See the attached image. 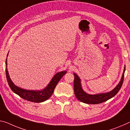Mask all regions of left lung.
I'll use <instances>...</instances> for the list:
<instances>
[{"instance_id":"obj_1","label":"left lung","mask_w":130,"mask_h":130,"mask_svg":"<svg viewBox=\"0 0 130 130\" xmlns=\"http://www.w3.org/2000/svg\"><path fill=\"white\" fill-rule=\"evenodd\" d=\"M125 71V67L124 66V71H123L120 81L112 90H111L109 92L95 94H89L84 91L82 88L81 79L77 74L73 73L74 76H75L73 87L76 97L80 101L88 104H98L106 101L113 97L115 95H116L117 92L119 91V90H120L123 83V80H124Z\"/></svg>"}]
</instances>
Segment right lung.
<instances>
[{
  "instance_id": "1",
  "label": "right lung",
  "mask_w": 130,
  "mask_h": 130,
  "mask_svg": "<svg viewBox=\"0 0 130 130\" xmlns=\"http://www.w3.org/2000/svg\"><path fill=\"white\" fill-rule=\"evenodd\" d=\"M9 55V53L7 55V57ZM6 78L8 82V84L10 86L12 91L14 93L17 94L20 97L24 99V100L29 101L30 102H34L36 103H40L44 102L52 95L54 92V88L56 87L57 83L61 80L63 75L67 73L66 71L59 72L57 73L53 76L52 79L51 80L50 83L48 84L46 87L40 90H25L24 88H20L17 86L15 85L12 82L10 77L9 72L7 70V59H6Z\"/></svg>"
}]
</instances>
